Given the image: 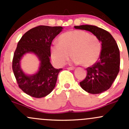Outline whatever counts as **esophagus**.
Masks as SVG:
<instances>
[{"label":"esophagus","mask_w":129,"mask_h":129,"mask_svg":"<svg viewBox=\"0 0 129 129\" xmlns=\"http://www.w3.org/2000/svg\"><path fill=\"white\" fill-rule=\"evenodd\" d=\"M74 69H75V67H68V68H67V69H68V70H71V71H72V70H74Z\"/></svg>","instance_id":"obj_1"}]
</instances>
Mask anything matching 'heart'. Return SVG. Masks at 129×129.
Wrapping results in <instances>:
<instances>
[{"mask_svg":"<svg viewBox=\"0 0 129 129\" xmlns=\"http://www.w3.org/2000/svg\"><path fill=\"white\" fill-rule=\"evenodd\" d=\"M58 43L51 46V57L54 63L63 66L69 57L72 61L90 67L99 59L101 52V44L96 37L82 30L68 31L58 37Z\"/></svg>","mask_w":129,"mask_h":129,"instance_id":"obj_1","label":"heart"}]
</instances>
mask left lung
Masks as SVG:
<instances>
[{
	"mask_svg": "<svg viewBox=\"0 0 129 129\" xmlns=\"http://www.w3.org/2000/svg\"><path fill=\"white\" fill-rule=\"evenodd\" d=\"M74 28L89 31L102 43L98 60L86 69V77L80 85L92 94L104 92L111 87L120 70V52L116 41L109 32L97 26L82 25Z\"/></svg>",
	"mask_w": 129,
	"mask_h": 129,
	"instance_id": "obj_1",
	"label": "left lung"
}]
</instances>
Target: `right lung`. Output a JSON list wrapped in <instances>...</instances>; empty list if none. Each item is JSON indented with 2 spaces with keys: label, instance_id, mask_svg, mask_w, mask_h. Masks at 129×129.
<instances>
[{
  "label": "right lung",
  "instance_id": "obj_1",
  "mask_svg": "<svg viewBox=\"0 0 129 129\" xmlns=\"http://www.w3.org/2000/svg\"><path fill=\"white\" fill-rule=\"evenodd\" d=\"M62 29L60 26H37L25 33L18 42L13 57L12 70L19 88L28 95L36 98L45 97L55 87L58 74L62 69H57L50 63V46ZM27 53H34L41 62L39 71L33 75H26L20 68V60Z\"/></svg>",
  "mask_w": 129,
  "mask_h": 129
}]
</instances>
